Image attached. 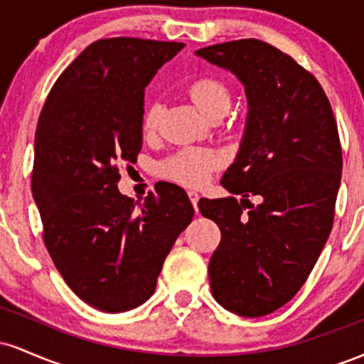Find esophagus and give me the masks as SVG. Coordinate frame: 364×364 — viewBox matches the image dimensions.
<instances>
[{
    "label": "esophagus",
    "instance_id": "34e87169",
    "mask_svg": "<svg viewBox=\"0 0 364 364\" xmlns=\"http://www.w3.org/2000/svg\"><path fill=\"white\" fill-rule=\"evenodd\" d=\"M188 196H190V202H191V205H193V207H195V210L198 212V208H196V203H198V200H200V195L196 193V191L190 190V191H188Z\"/></svg>",
    "mask_w": 364,
    "mask_h": 364
}]
</instances>
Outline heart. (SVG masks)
Here are the masks:
<instances>
[{"label": "heart", "mask_w": 364, "mask_h": 364, "mask_svg": "<svg viewBox=\"0 0 364 364\" xmlns=\"http://www.w3.org/2000/svg\"><path fill=\"white\" fill-rule=\"evenodd\" d=\"M188 94L191 101L196 104L200 111L212 118L215 114H223L229 109L231 104V92L223 78L214 75L196 78L188 85ZM161 118V106L152 104L145 112V129H156ZM220 164V157L215 152L207 149H183L179 152L166 159L161 166V173L166 178L183 183L188 186H196L205 181L208 174Z\"/></svg>", "instance_id": "b5f03b06"}]
</instances>
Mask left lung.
Listing matches in <instances>:
<instances>
[{"mask_svg": "<svg viewBox=\"0 0 364 364\" xmlns=\"http://www.w3.org/2000/svg\"><path fill=\"white\" fill-rule=\"evenodd\" d=\"M195 54L235 75L248 101L240 150L220 179L231 196L202 198L198 208L220 229L208 262L212 296L257 318L294 298L332 231L342 174L337 123L316 78L274 46L240 39ZM250 194L261 196L258 206Z\"/></svg>", "mask_w": 364, "mask_h": 364, "instance_id": "8db88e82", "label": "left lung"}]
</instances>
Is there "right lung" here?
I'll return each instance as SVG.
<instances>
[{
  "label": "right lung",
  "instance_id": "1",
  "mask_svg": "<svg viewBox=\"0 0 364 364\" xmlns=\"http://www.w3.org/2000/svg\"><path fill=\"white\" fill-rule=\"evenodd\" d=\"M181 43L112 37L60 75L36 129L32 195L54 265L82 301L106 313L144 304L193 219L183 188L157 183L144 202L118 190V166L141 149L145 87Z\"/></svg>",
  "mask_w": 364,
  "mask_h": 364
}]
</instances>
